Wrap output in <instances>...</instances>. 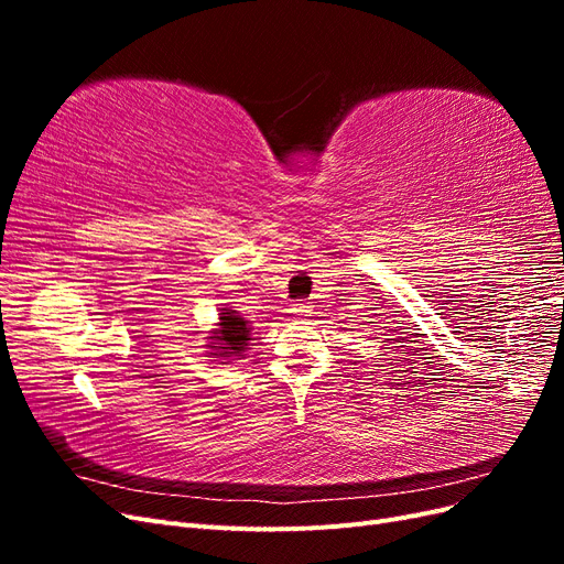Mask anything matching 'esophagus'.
<instances>
[{
	"label": "esophagus",
	"mask_w": 564,
	"mask_h": 564,
	"mask_svg": "<svg viewBox=\"0 0 564 564\" xmlns=\"http://www.w3.org/2000/svg\"><path fill=\"white\" fill-rule=\"evenodd\" d=\"M292 313H294L296 317L311 315V305H308V303H294V305H292Z\"/></svg>",
	"instance_id": "obj_1"
}]
</instances>
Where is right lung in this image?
<instances>
[{"mask_svg":"<svg viewBox=\"0 0 564 564\" xmlns=\"http://www.w3.org/2000/svg\"><path fill=\"white\" fill-rule=\"evenodd\" d=\"M249 322L237 313V311H228L224 308L218 313V329L212 332L209 336V348L214 350L212 355L214 357H220V360H237L240 357L249 340H251V334H249Z\"/></svg>","mask_w":564,"mask_h":564,"instance_id":"obj_1","label":"right lung"}]
</instances>
